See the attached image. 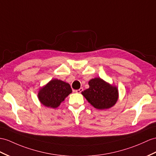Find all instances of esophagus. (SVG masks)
Returning <instances> with one entry per match:
<instances>
[{"instance_id":"34e87169","label":"esophagus","mask_w":156,"mask_h":156,"mask_svg":"<svg viewBox=\"0 0 156 156\" xmlns=\"http://www.w3.org/2000/svg\"><path fill=\"white\" fill-rule=\"evenodd\" d=\"M83 90V88H80L79 89L75 90V92L77 93H81Z\"/></svg>"}]
</instances>
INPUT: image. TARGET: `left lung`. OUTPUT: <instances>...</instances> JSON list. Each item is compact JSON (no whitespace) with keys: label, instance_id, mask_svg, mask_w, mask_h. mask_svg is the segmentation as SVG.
Segmentation results:
<instances>
[{"label":"left lung","instance_id":"8db88e82","mask_svg":"<svg viewBox=\"0 0 156 156\" xmlns=\"http://www.w3.org/2000/svg\"><path fill=\"white\" fill-rule=\"evenodd\" d=\"M89 88L81 93L89 103L97 109H107L115 105L119 97L116 87L112 86L101 78L89 82Z\"/></svg>","mask_w":156,"mask_h":156}]
</instances>
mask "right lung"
Returning <instances> with one entry per match:
<instances>
[{
	"instance_id": "add662e5",
	"label": "right lung",
	"mask_w": 156,
	"mask_h": 156,
	"mask_svg": "<svg viewBox=\"0 0 156 156\" xmlns=\"http://www.w3.org/2000/svg\"><path fill=\"white\" fill-rule=\"evenodd\" d=\"M71 92L69 84L58 79H52L40 90L38 98L45 107L57 108Z\"/></svg>"
}]
</instances>
